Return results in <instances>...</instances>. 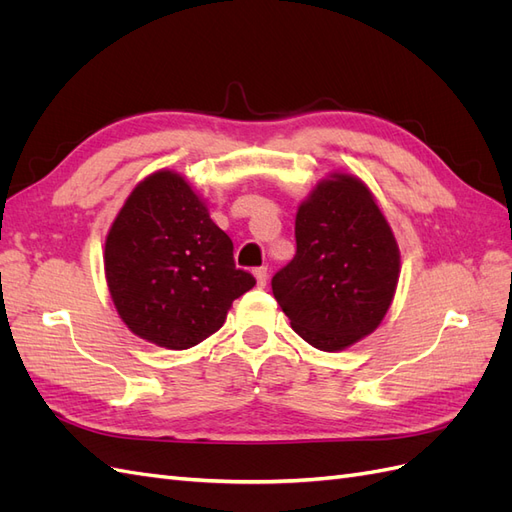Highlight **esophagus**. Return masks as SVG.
Returning a JSON list of instances; mask_svg holds the SVG:
<instances>
[{
  "instance_id": "esophagus-1",
  "label": "esophagus",
  "mask_w": 512,
  "mask_h": 512,
  "mask_svg": "<svg viewBox=\"0 0 512 512\" xmlns=\"http://www.w3.org/2000/svg\"><path fill=\"white\" fill-rule=\"evenodd\" d=\"M254 275H256L258 288H265V286H267V277H269L267 267H256V269H254Z\"/></svg>"
}]
</instances>
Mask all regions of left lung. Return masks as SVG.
I'll list each match as a JSON object with an SVG mask.
<instances>
[{"mask_svg": "<svg viewBox=\"0 0 512 512\" xmlns=\"http://www.w3.org/2000/svg\"><path fill=\"white\" fill-rule=\"evenodd\" d=\"M294 237L297 254L273 275V297L307 344L344 350L374 331L393 301L391 226L359 179L335 175L299 207Z\"/></svg>", "mask_w": 512, "mask_h": 512, "instance_id": "1", "label": "left lung"}]
</instances>
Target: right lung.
I'll return each instance as SVG.
<instances>
[{
	"label": "right lung",
	"instance_id": "obj_1",
	"mask_svg": "<svg viewBox=\"0 0 512 512\" xmlns=\"http://www.w3.org/2000/svg\"><path fill=\"white\" fill-rule=\"evenodd\" d=\"M232 250L183 177L153 173L136 185L106 237L104 271L121 320L162 348L200 344L256 284L237 269Z\"/></svg>",
	"mask_w": 512,
	"mask_h": 512
}]
</instances>
